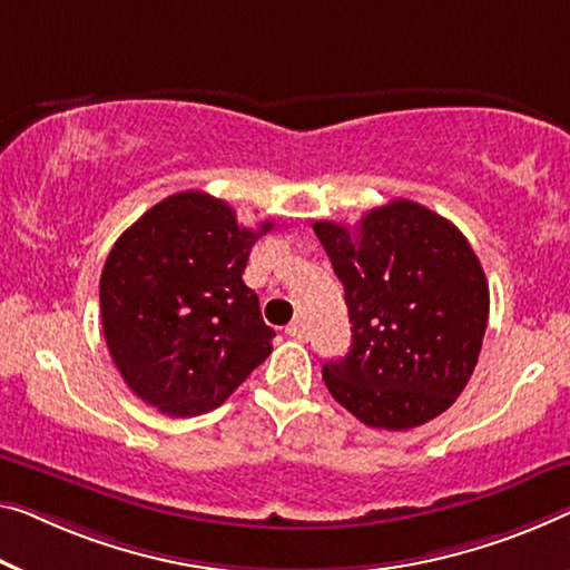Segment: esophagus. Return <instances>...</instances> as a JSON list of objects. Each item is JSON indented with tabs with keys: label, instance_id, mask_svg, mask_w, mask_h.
Masks as SVG:
<instances>
[{
	"label": "esophagus",
	"instance_id": "34e87169",
	"mask_svg": "<svg viewBox=\"0 0 570 570\" xmlns=\"http://www.w3.org/2000/svg\"><path fill=\"white\" fill-rule=\"evenodd\" d=\"M287 334L297 341H308V326H305L303 318H295L291 326H287Z\"/></svg>",
	"mask_w": 570,
	"mask_h": 570
}]
</instances>
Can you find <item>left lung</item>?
<instances>
[{"mask_svg":"<svg viewBox=\"0 0 570 570\" xmlns=\"http://www.w3.org/2000/svg\"><path fill=\"white\" fill-rule=\"evenodd\" d=\"M313 232L346 293L352 348L323 364L364 425L410 431L445 413L474 374L489 318L479 257L449 218L415 200L372 208L354 229Z\"/></svg>","mask_w":570,"mask_h":570,"instance_id":"obj_1","label":"left lung"}]
</instances>
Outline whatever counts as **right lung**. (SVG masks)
Listing matches in <instances>:
<instances>
[{"instance_id":"1","label":"right lung","mask_w":570,"mask_h":570,"mask_svg":"<svg viewBox=\"0 0 570 570\" xmlns=\"http://www.w3.org/2000/svg\"><path fill=\"white\" fill-rule=\"evenodd\" d=\"M269 229H247L226 200L183 190L119 236L99 283L101 323L139 400L170 417L208 413L269 356L275 331L242 279Z\"/></svg>"}]
</instances>
